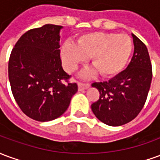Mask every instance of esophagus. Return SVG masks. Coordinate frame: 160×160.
<instances>
[{
  "label": "esophagus",
  "mask_w": 160,
  "mask_h": 160,
  "mask_svg": "<svg viewBox=\"0 0 160 160\" xmlns=\"http://www.w3.org/2000/svg\"><path fill=\"white\" fill-rule=\"evenodd\" d=\"M90 85L89 84H85V83H81V82H79L78 83V87H79V91H83L86 90L87 88H89Z\"/></svg>",
  "instance_id": "34e87169"
}]
</instances>
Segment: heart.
<instances>
[{"label":"heart","mask_w":160,"mask_h":160,"mask_svg":"<svg viewBox=\"0 0 160 160\" xmlns=\"http://www.w3.org/2000/svg\"><path fill=\"white\" fill-rule=\"evenodd\" d=\"M133 51V42L125 34L94 32L83 34L74 43L67 41L61 47V58L64 68L72 73L91 56V68L81 73L89 78L98 71L103 77L111 78L122 73Z\"/></svg>","instance_id":"1"}]
</instances>
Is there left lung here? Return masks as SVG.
Listing matches in <instances>:
<instances>
[{"mask_svg": "<svg viewBox=\"0 0 160 160\" xmlns=\"http://www.w3.org/2000/svg\"><path fill=\"white\" fill-rule=\"evenodd\" d=\"M134 55L127 68L109 81L95 82L100 97L92 104L95 117L109 126H121L137 117L144 106L152 81V64L147 47L131 34Z\"/></svg>", "mask_w": 160, "mask_h": 160, "instance_id": "obj_1", "label": "left lung"}]
</instances>
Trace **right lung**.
Instances as JSON below:
<instances>
[{
    "label": "right lung",
    "instance_id": "obj_1",
    "mask_svg": "<svg viewBox=\"0 0 160 160\" xmlns=\"http://www.w3.org/2000/svg\"><path fill=\"white\" fill-rule=\"evenodd\" d=\"M62 28L48 24L26 32L16 42L9 59L12 95L21 111L38 122L61 117L78 91L76 83L63 82L70 76L60 58Z\"/></svg>",
    "mask_w": 160,
    "mask_h": 160
}]
</instances>
